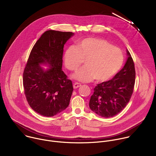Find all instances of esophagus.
Listing matches in <instances>:
<instances>
[{"mask_svg": "<svg viewBox=\"0 0 156 156\" xmlns=\"http://www.w3.org/2000/svg\"><path fill=\"white\" fill-rule=\"evenodd\" d=\"M81 86V84L80 83L76 82V83H74V84H73V87H74L75 89H76V88H78V87H80Z\"/></svg>", "mask_w": 156, "mask_h": 156, "instance_id": "1", "label": "esophagus"}]
</instances>
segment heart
<instances>
[{
    "instance_id": "heart-1",
    "label": "heart",
    "mask_w": 156,
    "mask_h": 156,
    "mask_svg": "<svg viewBox=\"0 0 156 156\" xmlns=\"http://www.w3.org/2000/svg\"><path fill=\"white\" fill-rule=\"evenodd\" d=\"M85 60L86 66L74 75L76 80L86 82L95 79L105 81L115 76L124 61L122 51L106 40L87 37L79 41L77 47L66 50L64 63L66 68L76 72Z\"/></svg>"
}]
</instances>
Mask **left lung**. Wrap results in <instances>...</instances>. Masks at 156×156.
Segmentation results:
<instances>
[{
  "instance_id": "left-lung-1",
  "label": "left lung",
  "mask_w": 156,
  "mask_h": 156,
  "mask_svg": "<svg viewBox=\"0 0 156 156\" xmlns=\"http://www.w3.org/2000/svg\"><path fill=\"white\" fill-rule=\"evenodd\" d=\"M128 55L123 68L110 80L97 84L90 101V107L94 113L104 117H112L125 107L133 93L135 69L133 60Z\"/></svg>"
}]
</instances>
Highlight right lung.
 <instances>
[{
  "mask_svg": "<svg viewBox=\"0 0 156 156\" xmlns=\"http://www.w3.org/2000/svg\"><path fill=\"white\" fill-rule=\"evenodd\" d=\"M73 33L49 30L34 45L23 75L27 101L37 114L53 117L64 110L70 103L72 82L62 70L63 46ZM47 62L51 68L43 71L39 64Z\"/></svg>",
  "mask_w": 156,
  "mask_h": 156,
  "instance_id": "add662e5",
  "label": "right lung"
}]
</instances>
